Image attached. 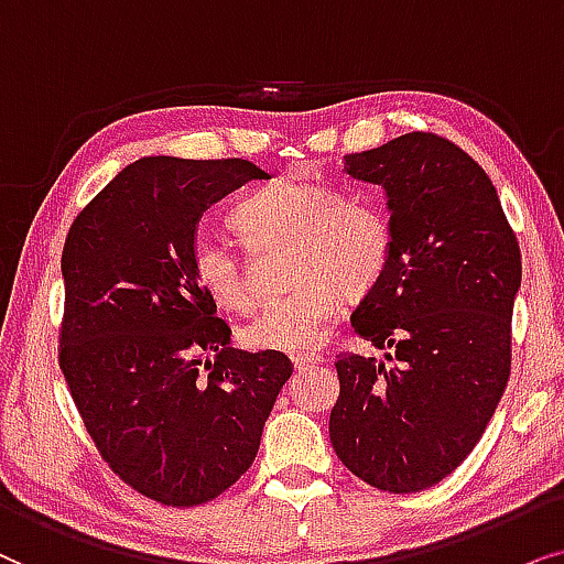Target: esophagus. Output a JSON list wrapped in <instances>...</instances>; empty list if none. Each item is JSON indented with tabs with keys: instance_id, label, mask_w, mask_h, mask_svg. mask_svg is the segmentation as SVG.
I'll list each match as a JSON object with an SVG mask.
<instances>
[{
	"instance_id": "34e87169",
	"label": "esophagus",
	"mask_w": 564,
	"mask_h": 564,
	"mask_svg": "<svg viewBox=\"0 0 564 564\" xmlns=\"http://www.w3.org/2000/svg\"><path fill=\"white\" fill-rule=\"evenodd\" d=\"M322 356H317V352H302V356H294V369H306V366H314L319 364Z\"/></svg>"
}]
</instances>
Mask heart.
Wrapping results in <instances>:
<instances>
[{
    "mask_svg": "<svg viewBox=\"0 0 564 564\" xmlns=\"http://www.w3.org/2000/svg\"><path fill=\"white\" fill-rule=\"evenodd\" d=\"M231 227L252 247L291 242L289 281L294 289L273 299L242 329L258 350L310 352L327 340L343 294H369L392 252L384 214L369 200L343 198L333 185L275 180L231 214ZM191 268L198 286L219 306L247 312L254 304L250 275L235 250L212 237L195 239Z\"/></svg>",
    "mask_w": 564,
    "mask_h": 564,
    "instance_id": "1",
    "label": "heart"
}]
</instances>
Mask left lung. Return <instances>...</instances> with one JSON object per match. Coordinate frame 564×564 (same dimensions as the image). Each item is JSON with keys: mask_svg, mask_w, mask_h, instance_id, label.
I'll return each mask as SVG.
<instances>
[{"mask_svg": "<svg viewBox=\"0 0 564 564\" xmlns=\"http://www.w3.org/2000/svg\"><path fill=\"white\" fill-rule=\"evenodd\" d=\"M345 175L384 191L392 231L350 325L397 364L337 356L329 441L364 482L420 492L467 459L506 392L521 250L490 177L452 141L404 133L345 156Z\"/></svg>", "mask_w": 564, "mask_h": 564, "instance_id": "8db88e82", "label": "left lung"}]
</instances>
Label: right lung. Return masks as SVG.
I'll list each match as a JSON object with an SVG mask.
<instances>
[{
    "label": "right lung",
    "mask_w": 564,
    "mask_h": 564,
    "mask_svg": "<svg viewBox=\"0 0 564 564\" xmlns=\"http://www.w3.org/2000/svg\"><path fill=\"white\" fill-rule=\"evenodd\" d=\"M250 180L270 175L247 160L144 156L64 245V379L102 459L162 506H200L250 469L294 371L283 352L231 348L191 268L204 212Z\"/></svg>",
    "instance_id": "right-lung-1"
}]
</instances>
